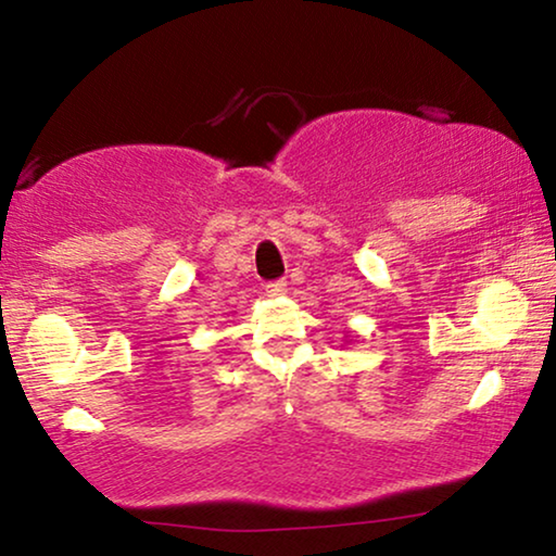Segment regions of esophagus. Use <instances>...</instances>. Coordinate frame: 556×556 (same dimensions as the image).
Returning a JSON list of instances; mask_svg holds the SVG:
<instances>
[{
  "instance_id": "1",
  "label": "esophagus",
  "mask_w": 556,
  "mask_h": 556,
  "mask_svg": "<svg viewBox=\"0 0 556 556\" xmlns=\"http://www.w3.org/2000/svg\"><path fill=\"white\" fill-rule=\"evenodd\" d=\"M286 291H288L286 280H270V283L265 286V293H268V295H283Z\"/></svg>"
}]
</instances>
